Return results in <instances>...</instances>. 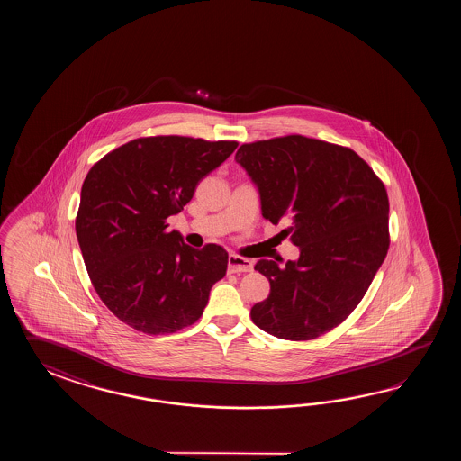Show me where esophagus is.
I'll return each instance as SVG.
<instances>
[{
    "instance_id": "esophagus-1",
    "label": "esophagus",
    "mask_w": 461,
    "mask_h": 461,
    "mask_svg": "<svg viewBox=\"0 0 461 461\" xmlns=\"http://www.w3.org/2000/svg\"><path fill=\"white\" fill-rule=\"evenodd\" d=\"M254 264L252 260L244 258L240 255H229V272L230 274H240V272H252Z\"/></svg>"
}]
</instances>
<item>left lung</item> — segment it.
I'll use <instances>...</instances> for the list:
<instances>
[{
  "mask_svg": "<svg viewBox=\"0 0 461 461\" xmlns=\"http://www.w3.org/2000/svg\"><path fill=\"white\" fill-rule=\"evenodd\" d=\"M235 161L252 177L262 216L300 249L296 262L258 260L270 294L250 316L282 339L308 341L353 313L389 250V197L351 148L288 135L245 143Z\"/></svg>",
  "mask_w": 461,
  "mask_h": 461,
  "instance_id": "obj_1",
  "label": "left lung"
}]
</instances>
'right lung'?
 Segmentation results:
<instances>
[{
  "label": "right lung",
  "instance_id": "right-lung-1",
  "mask_svg": "<svg viewBox=\"0 0 461 461\" xmlns=\"http://www.w3.org/2000/svg\"><path fill=\"white\" fill-rule=\"evenodd\" d=\"M237 141L203 138L131 140L97 161L80 191L76 232L90 282L120 321L147 334L196 323L229 255L193 249L167 219L234 153Z\"/></svg>",
  "mask_w": 461,
  "mask_h": 461
}]
</instances>
